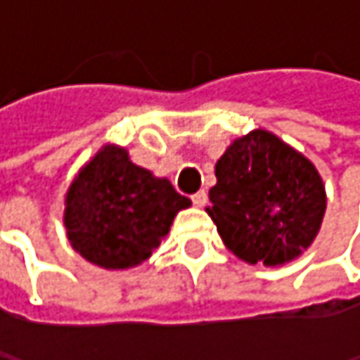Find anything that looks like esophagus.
I'll use <instances>...</instances> for the list:
<instances>
[{"label": "esophagus", "instance_id": "esophagus-1", "mask_svg": "<svg viewBox=\"0 0 360 360\" xmlns=\"http://www.w3.org/2000/svg\"><path fill=\"white\" fill-rule=\"evenodd\" d=\"M206 200H208V195H206V191H204V189L191 195V202H193V206H198V208H202V206L206 204Z\"/></svg>", "mask_w": 360, "mask_h": 360}]
</instances>
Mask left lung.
<instances>
[{
  "mask_svg": "<svg viewBox=\"0 0 360 360\" xmlns=\"http://www.w3.org/2000/svg\"><path fill=\"white\" fill-rule=\"evenodd\" d=\"M206 206L223 244L248 264L281 266L311 248L327 195L317 167L266 129L229 143Z\"/></svg>",
  "mask_w": 360,
  "mask_h": 360,
  "instance_id": "obj_1",
  "label": "left lung"
}]
</instances>
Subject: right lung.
Returning a JSON list of instances; mask_svg holds the SVG:
<instances>
[{"mask_svg": "<svg viewBox=\"0 0 360 360\" xmlns=\"http://www.w3.org/2000/svg\"><path fill=\"white\" fill-rule=\"evenodd\" d=\"M191 200L165 177L131 162L127 148L104 143L64 195L70 246L91 264L124 271L148 260Z\"/></svg>", "mask_w": 360, "mask_h": 360, "instance_id": "1", "label": "right lung"}]
</instances>
